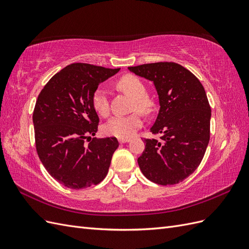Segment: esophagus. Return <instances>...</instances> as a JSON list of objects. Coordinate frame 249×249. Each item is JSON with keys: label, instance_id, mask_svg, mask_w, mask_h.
<instances>
[{"label": "esophagus", "instance_id": "1", "mask_svg": "<svg viewBox=\"0 0 249 249\" xmlns=\"http://www.w3.org/2000/svg\"><path fill=\"white\" fill-rule=\"evenodd\" d=\"M118 141H119V143H126L130 141V139H118Z\"/></svg>", "mask_w": 249, "mask_h": 249}]
</instances>
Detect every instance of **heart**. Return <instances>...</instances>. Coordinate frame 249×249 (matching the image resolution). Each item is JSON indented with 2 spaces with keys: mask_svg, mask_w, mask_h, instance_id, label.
<instances>
[{
  "mask_svg": "<svg viewBox=\"0 0 249 249\" xmlns=\"http://www.w3.org/2000/svg\"><path fill=\"white\" fill-rule=\"evenodd\" d=\"M117 86L124 92L134 97L132 109L138 110L144 114H148L155 108L152 99L147 96V90L141 79L134 74H125L122 77ZM92 106L97 114L107 116L109 114V100L108 93L103 87L95 89L92 94ZM142 125V118L138 112H134L126 116H114L103 126L104 133L108 136H113L119 139H129L132 137L139 127Z\"/></svg>",
  "mask_w": 249,
  "mask_h": 249,
  "instance_id": "obj_1",
  "label": "heart"
}]
</instances>
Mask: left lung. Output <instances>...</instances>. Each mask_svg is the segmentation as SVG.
<instances>
[{"mask_svg":"<svg viewBox=\"0 0 249 249\" xmlns=\"http://www.w3.org/2000/svg\"><path fill=\"white\" fill-rule=\"evenodd\" d=\"M129 70L154 82L160 103L150 132L161 137L144 138L139 167L156 184L182 182L199 166L209 144L211 107L205 88L190 71L175 62L142 64Z\"/></svg>","mask_w":249,"mask_h":249,"instance_id":"left-lung-1","label":"left lung"}]
</instances>
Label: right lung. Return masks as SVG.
Returning a JSON list of instances; mask_svg holds the SVG:
<instances>
[{"mask_svg":"<svg viewBox=\"0 0 249 249\" xmlns=\"http://www.w3.org/2000/svg\"><path fill=\"white\" fill-rule=\"evenodd\" d=\"M118 71L88 63L70 64L51 78L36 101L37 154L50 175L67 188L97 185L107 176L119 144L115 137L91 140L100 122L91 99L100 83Z\"/></svg>","mask_w":249,"mask_h":249,"instance_id":"right-lung-1","label":"right lung"}]
</instances>
